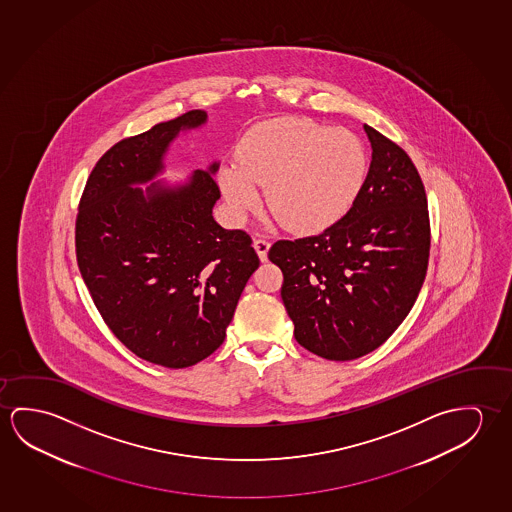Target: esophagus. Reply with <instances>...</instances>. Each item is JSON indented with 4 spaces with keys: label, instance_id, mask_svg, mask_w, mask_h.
<instances>
[{
    "label": "esophagus",
    "instance_id": "esophagus-1",
    "mask_svg": "<svg viewBox=\"0 0 512 512\" xmlns=\"http://www.w3.org/2000/svg\"><path fill=\"white\" fill-rule=\"evenodd\" d=\"M254 249L258 252L261 261H267L268 249H270V242L263 236H256L254 238Z\"/></svg>",
    "mask_w": 512,
    "mask_h": 512
}]
</instances>
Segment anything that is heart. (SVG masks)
<instances>
[{
  "label": "heart",
  "instance_id": "1",
  "mask_svg": "<svg viewBox=\"0 0 512 512\" xmlns=\"http://www.w3.org/2000/svg\"><path fill=\"white\" fill-rule=\"evenodd\" d=\"M368 174L356 133L309 119L261 124L244 138L240 163L220 171L222 194L236 217L260 206L267 187L270 211L292 231H317L349 213Z\"/></svg>",
  "mask_w": 512,
  "mask_h": 512
}]
</instances>
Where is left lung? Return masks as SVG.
<instances>
[{
	"instance_id": "left-lung-1",
	"label": "left lung",
	"mask_w": 512,
	"mask_h": 512,
	"mask_svg": "<svg viewBox=\"0 0 512 512\" xmlns=\"http://www.w3.org/2000/svg\"><path fill=\"white\" fill-rule=\"evenodd\" d=\"M372 163L345 217L318 235L277 240L268 260L283 272L295 340L331 361L381 347L413 308L427 274V195L402 147L366 126Z\"/></svg>"
}]
</instances>
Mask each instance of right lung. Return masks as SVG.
Returning a JSON list of instances; mask_svg holds the SVG:
<instances>
[{"label": "right lung", "mask_w": 512, "mask_h": 512, "mask_svg": "<svg viewBox=\"0 0 512 512\" xmlns=\"http://www.w3.org/2000/svg\"><path fill=\"white\" fill-rule=\"evenodd\" d=\"M206 122L190 110L122 138L90 172L76 215V260L99 315L135 356L187 368L219 349L260 258L242 229L219 226V163L181 187L146 183L181 130Z\"/></svg>", "instance_id": "1"}]
</instances>
